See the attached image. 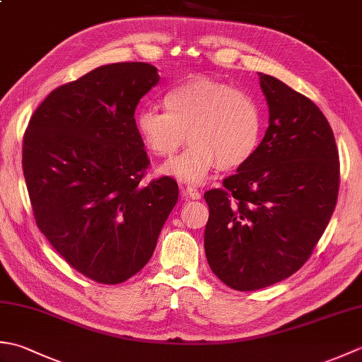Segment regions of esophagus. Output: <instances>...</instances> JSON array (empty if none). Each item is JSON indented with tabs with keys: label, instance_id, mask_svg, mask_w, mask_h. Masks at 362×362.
Listing matches in <instances>:
<instances>
[{
	"label": "esophagus",
	"instance_id": "obj_1",
	"mask_svg": "<svg viewBox=\"0 0 362 362\" xmlns=\"http://www.w3.org/2000/svg\"><path fill=\"white\" fill-rule=\"evenodd\" d=\"M183 193H185V196L189 199H201V191H199L196 187H187L183 189Z\"/></svg>",
	"mask_w": 362,
	"mask_h": 362
}]
</instances>
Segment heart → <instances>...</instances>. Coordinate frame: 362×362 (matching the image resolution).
Here are the masks:
<instances>
[{"label":"heart","instance_id":"heart-1","mask_svg":"<svg viewBox=\"0 0 362 362\" xmlns=\"http://www.w3.org/2000/svg\"><path fill=\"white\" fill-rule=\"evenodd\" d=\"M165 110L143 107L135 122L141 140L157 157H173L187 143L191 148L161 166V173L187 183H201L214 168L235 169L255 156L261 140V115L255 101L227 82L196 76L169 87Z\"/></svg>","mask_w":362,"mask_h":362}]
</instances>
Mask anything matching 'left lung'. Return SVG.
I'll list each match as a JSON object with an SVG mask.
<instances>
[{
    "mask_svg": "<svg viewBox=\"0 0 362 362\" xmlns=\"http://www.w3.org/2000/svg\"><path fill=\"white\" fill-rule=\"evenodd\" d=\"M258 76L269 107L263 141L222 188L204 194L206 261L236 291L297 272L324 235L339 191V153L324 113L276 78Z\"/></svg>",
    "mask_w": 362,
    "mask_h": 362,
    "instance_id": "8db88e82",
    "label": "left lung"
}]
</instances>
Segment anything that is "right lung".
Instances as JSON below:
<instances>
[{
	"label": "right lung",
	"instance_id": "obj_1",
	"mask_svg": "<svg viewBox=\"0 0 362 362\" xmlns=\"http://www.w3.org/2000/svg\"><path fill=\"white\" fill-rule=\"evenodd\" d=\"M160 81L144 62L99 66L37 107L23 136V174L37 227L76 271L118 284L151 259L179 199L173 177L148 185L135 109Z\"/></svg>",
	"mask_w": 362,
	"mask_h": 362
}]
</instances>
